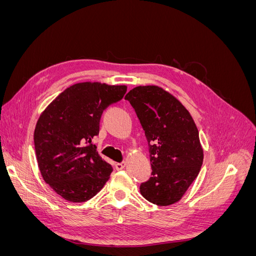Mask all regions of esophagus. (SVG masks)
<instances>
[{
    "instance_id": "34e87169",
    "label": "esophagus",
    "mask_w": 256,
    "mask_h": 256,
    "mask_svg": "<svg viewBox=\"0 0 256 256\" xmlns=\"http://www.w3.org/2000/svg\"><path fill=\"white\" fill-rule=\"evenodd\" d=\"M126 166V162L122 161V162H120V164H115V168L118 170V171H120V170H122L124 168H125Z\"/></svg>"
}]
</instances>
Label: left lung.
Segmentation results:
<instances>
[{
  "label": "left lung",
  "mask_w": 256,
  "mask_h": 256,
  "mask_svg": "<svg viewBox=\"0 0 256 256\" xmlns=\"http://www.w3.org/2000/svg\"><path fill=\"white\" fill-rule=\"evenodd\" d=\"M134 109L148 142L152 177L140 186L148 202H178L200 173L203 150L188 110L170 92L154 85L136 86L125 96Z\"/></svg>",
  "instance_id": "obj_1"
}]
</instances>
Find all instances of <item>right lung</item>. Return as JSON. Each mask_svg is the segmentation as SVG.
Here are the masks:
<instances>
[{"label": "right lung", "instance_id": "1", "mask_svg": "<svg viewBox=\"0 0 256 256\" xmlns=\"http://www.w3.org/2000/svg\"><path fill=\"white\" fill-rule=\"evenodd\" d=\"M126 92V85L76 83L38 118L34 131L38 168L44 180L66 200H88L109 180L113 168L99 156L92 138L99 134L104 110Z\"/></svg>", "mask_w": 256, "mask_h": 256}]
</instances>
